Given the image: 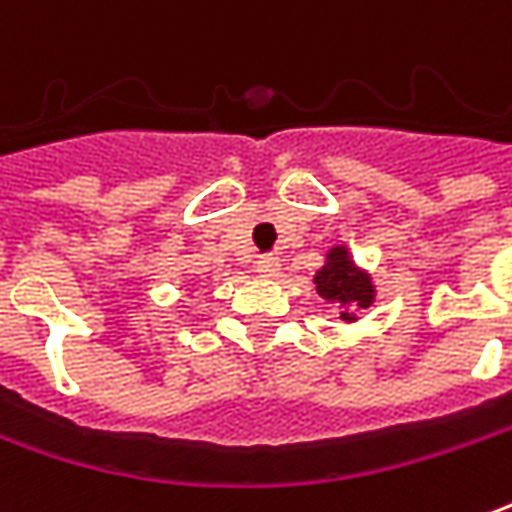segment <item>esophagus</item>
<instances>
[{"instance_id": "1", "label": "esophagus", "mask_w": 512, "mask_h": 512, "mask_svg": "<svg viewBox=\"0 0 512 512\" xmlns=\"http://www.w3.org/2000/svg\"><path fill=\"white\" fill-rule=\"evenodd\" d=\"M255 271L260 277H266V280L268 277H277V274H280V257H260Z\"/></svg>"}]
</instances>
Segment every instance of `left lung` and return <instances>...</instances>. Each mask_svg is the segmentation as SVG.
Instances as JSON below:
<instances>
[{
	"label": "left lung",
	"instance_id": "1",
	"mask_svg": "<svg viewBox=\"0 0 512 512\" xmlns=\"http://www.w3.org/2000/svg\"><path fill=\"white\" fill-rule=\"evenodd\" d=\"M313 282H316V293L324 302L341 307L343 321H355V310L371 307L374 296H377L371 274L357 268L349 249L341 244L327 249L324 266L318 268Z\"/></svg>",
	"mask_w": 512,
	"mask_h": 512
}]
</instances>
